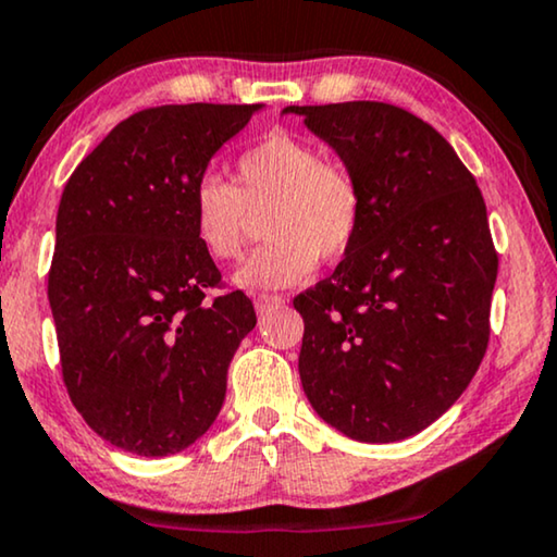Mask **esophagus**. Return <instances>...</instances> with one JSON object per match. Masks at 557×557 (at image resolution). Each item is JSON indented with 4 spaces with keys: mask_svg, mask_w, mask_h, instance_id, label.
<instances>
[{
    "mask_svg": "<svg viewBox=\"0 0 557 557\" xmlns=\"http://www.w3.org/2000/svg\"><path fill=\"white\" fill-rule=\"evenodd\" d=\"M280 305H285V297H282V295L260 293V295L255 297V308H257V312H260V315H264V312L280 308Z\"/></svg>",
    "mask_w": 557,
    "mask_h": 557,
    "instance_id": "34e87169",
    "label": "esophagus"
}]
</instances>
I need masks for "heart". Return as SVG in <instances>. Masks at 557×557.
I'll return each mask as SVG.
<instances>
[{
    "instance_id": "1",
    "label": "heart",
    "mask_w": 557,
    "mask_h": 557,
    "mask_svg": "<svg viewBox=\"0 0 557 557\" xmlns=\"http://www.w3.org/2000/svg\"><path fill=\"white\" fill-rule=\"evenodd\" d=\"M270 237L234 275L247 289L289 287L356 245L366 197L356 169L310 140L270 133L234 161L232 184L203 176L191 194L194 234L211 260L234 262L252 216Z\"/></svg>"
}]
</instances>
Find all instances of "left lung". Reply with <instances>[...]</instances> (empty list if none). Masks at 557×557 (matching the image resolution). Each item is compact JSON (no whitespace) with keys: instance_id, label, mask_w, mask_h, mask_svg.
<instances>
[{"instance_id":"obj_1","label":"left lung","mask_w":557,"mask_h":557,"mask_svg":"<svg viewBox=\"0 0 557 557\" xmlns=\"http://www.w3.org/2000/svg\"><path fill=\"white\" fill-rule=\"evenodd\" d=\"M363 184L356 245L293 300L300 381L356 442L419 434L474 379L490 343L497 249L474 176L419 115L379 100L289 106Z\"/></svg>"}]
</instances>
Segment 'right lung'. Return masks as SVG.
<instances>
[{
	"label": "right lung",
	"mask_w": 557,
	"mask_h": 557,
	"mask_svg": "<svg viewBox=\"0 0 557 557\" xmlns=\"http://www.w3.org/2000/svg\"><path fill=\"white\" fill-rule=\"evenodd\" d=\"M260 106H159L121 121L67 178L47 297L70 401L92 432L166 457L214 424L226 368L257 323L222 289L191 194Z\"/></svg>",
	"instance_id": "1"
}]
</instances>
